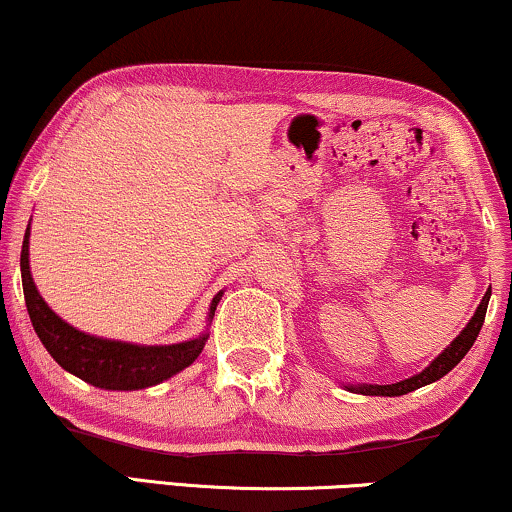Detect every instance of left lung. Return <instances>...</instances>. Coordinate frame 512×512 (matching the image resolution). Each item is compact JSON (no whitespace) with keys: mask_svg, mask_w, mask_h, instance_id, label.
<instances>
[{"mask_svg":"<svg viewBox=\"0 0 512 512\" xmlns=\"http://www.w3.org/2000/svg\"><path fill=\"white\" fill-rule=\"evenodd\" d=\"M489 295H491V288L487 290V295L482 297L480 307H477L475 316H472L468 326L463 328V333L458 335V338L451 342L449 347L444 349L439 357L432 361V364L425 368L423 373L413 375V378H406V380H399V383H392V385H349L347 390L352 392H361V394H368V397H399V394H406V392H413L418 390V387L423 385H430L435 383V380L444 378L446 373L454 368L458 361H461L465 354H468V349L472 347V342L477 340V335L482 331V323H484V316H487V304H489Z\"/></svg>","mask_w":512,"mask_h":512,"instance_id":"obj_1","label":"left lung"}]
</instances>
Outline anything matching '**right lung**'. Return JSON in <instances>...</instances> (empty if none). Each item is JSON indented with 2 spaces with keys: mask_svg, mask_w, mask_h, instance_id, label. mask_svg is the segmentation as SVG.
<instances>
[{
  "mask_svg": "<svg viewBox=\"0 0 512 512\" xmlns=\"http://www.w3.org/2000/svg\"><path fill=\"white\" fill-rule=\"evenodd\" d=\"M28 234L25 231L23 250H21V276H23V295L25 307H28L32 328L37 338L47 347V352L58 361V366L66 368L68 373L82 378L84 383L103 387V390H141L172 378L181 368L191 366L203 352L208 333L200 338L179 342V345L163 347H141L129 345V342L103 340L87 335L77 328L68 326L66 321L58 319L51 312L49 304L37 293L35 283L30 276L28 264ZM222 295H215L210 307V319L215 316L217 302Z\"/></svg>",
  "mask_w": 512,
  "mask_h": 512,
  "instance_id": "add662e5",
  "label": "right lung"
}]
</instances>
